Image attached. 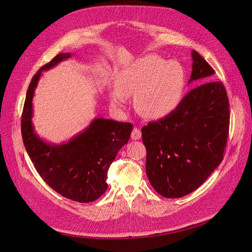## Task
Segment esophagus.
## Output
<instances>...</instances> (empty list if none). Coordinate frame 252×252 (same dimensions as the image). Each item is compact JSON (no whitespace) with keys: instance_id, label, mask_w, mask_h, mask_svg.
Instances as JSON below:
<instances>
[{"instance_id":"esophagus-1","label":"esophagus","mask_w":252,"mask_h":252,"mask_svg":"<svg viewBox=\"0 0 252 252\" xmlns=\"http://www.w3.org/2000/svg\"><path fill=\"white\" fill-rule=\"evenodd\" d=\"M141 138H142V131L138 127L133 128L131 131V139L136 141V140H140Z\"/></svg>"}]
</instances>
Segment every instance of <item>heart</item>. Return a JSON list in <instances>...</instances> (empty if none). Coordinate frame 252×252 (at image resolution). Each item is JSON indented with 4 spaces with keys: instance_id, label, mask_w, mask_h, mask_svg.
Returning a JSON list of instances; mask_svg holds the SVG:
<instances>
[{
    "instance_id": "1",
    "label": "heart",
    "mask_w": 252,
    "mask_h": 252,
    "mask_svg": "<svg viewBox=\"0 0 252 252\" xmlns=\"http://www.w3.org/2000/svg\"><path fill=\"white\" fill-rule=\"evenodd\" d=\"M186 76L177 62L156 55L145 56L121 70L110 95L114 107H125L126 98L135 97V107L144 117L160 120L181 104Z\"/></svg>"
}]
</instances>
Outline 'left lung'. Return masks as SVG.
<instances>
[{
	"instance_id": "left-lung-1",
	"label": "left lung",
	"mask_w": 252,
	"mask_h": 252,
	"mask_svg": "<svg viewBox=\"0 0 252 252\" xmlns=\"http://www.w3.org/2000/svg\"><path fill=\"white\" fill-rule=\"evenodd\" d=\"M192 72L189 84H205L189 91L170 115L142 128L147 149L146 173L162 196L175 198L198 189L223 160L230 123L229 100L215 71L191 52Z\"/></svg>"
}]
</instances>
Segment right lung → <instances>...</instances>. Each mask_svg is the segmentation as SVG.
Masks as SVG:
<instances>
[{"label": "right lung", "instance_id": "obj_1", "mask_svg": "<svg viewBox=\"0 0 252 252\" xmlns=\"http://www.w3.org/2000/svg\"><path fill=\"white\" fill-rule=\"evenodd\" d=\"M71 57L70 53L59 54L32 78L24 103L21 130L27 153L48 186L75 202L89 203L106 191L109 166L121 148L127 144L132 126L95 117L68 142L48 143L37 135L32 123V101L38 81L42 72Z\"/></svg>", "mask_w": 252, "mask_h": 252}]
</instances>
